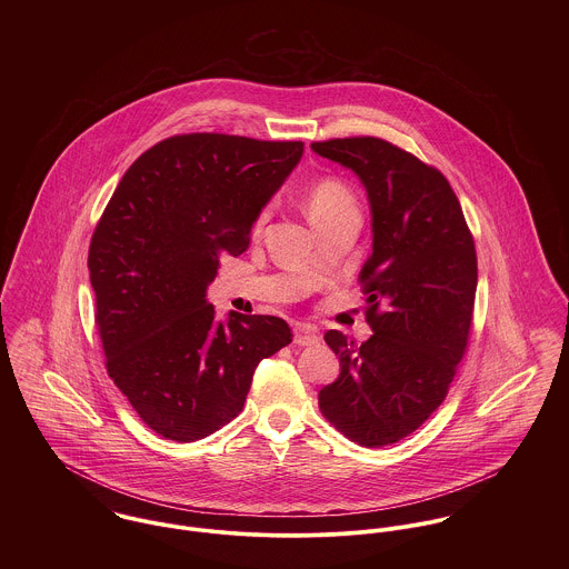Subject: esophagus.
Returning <instances> with one entry per match:
<instances>
[{
  "label": "esophagus",
  "mask_w": 569,
  "mask_h": 569,
  "mask_svg": "<svg viewBox=\"0 0 569 569\" xmlns=\"http://www.w3.org/2000/svg\"><path fill=\"white\" fill-rule=\"evenodd\" d=\"M293 343H298V346H316V343H320V335L311 326H296Z\"/></svg>",
  "instance_id": "obj_1"
}]
</instances>
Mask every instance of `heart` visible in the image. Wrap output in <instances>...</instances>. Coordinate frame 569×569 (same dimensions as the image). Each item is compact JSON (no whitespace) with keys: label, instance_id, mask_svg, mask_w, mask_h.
<instances>
[{"label":"heart","instance_id":"obj_1","mask_svg":"<svg viewBox=\"0 0 569 569\" xmlns=\"http://www.w3.org/2000/svg\"><path fill=\"white\" fill-rule=\"evenodd\" d=\"M307 210L311 221L318 226L343 212L357 210V199L350 186L339 177H322L307 192Z\"/></svg>","mask_w":569,"mask_h":569}]
</instances>
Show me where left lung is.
Returning <instances> with one entry per match:
<instances>
[{
	"label": "left lung",
	"instance_id": "8db88e82",
	"mask_svg": "<svg viewBox=\"0 0 569 569\" xmlns=\"http://www.w3.org/2000/svg\"><path fill=\"white\" fill-rule=\"evenodd\" d=\"M311 149L359 177L372 214V253L359 278L375 335L355 346L326 332L341 372L320 390V409L352 442L386 447L416 431L449 392L473 320L476 244L433 166L381 138Z\"/></svg>",
	"mask_w": 569,
	"mask_h": 569
}]
</instances>
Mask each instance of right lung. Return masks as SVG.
I'll return each instance as SVG.
<instances>
[{
	"instance_id": "1",
	"label": "right lung",
	"mask_w": 569,
	"mask_h": 569,
	"mask_svg": "<svg viewBox=\"0 0 569 569\" xmlns=\"http://www.w3.org/2000/svg\"><path fill=\"white\" fill-rule=\"evenodd\" d=\"M302 153V142L172 136L131 163L93 230L87 267L107 372L168 440L206 438L239 416L256 366L291 343L273 316L217 322L206 291Z\"/></svg>"
}]
</instances>
